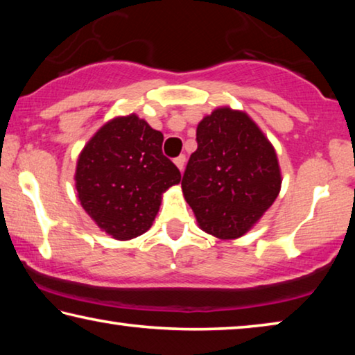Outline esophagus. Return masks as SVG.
Returning <instances> with one entry per match:
<instances>
[{
  "mask_svg": "<svg viewBox=\"0 0 355 355\" xmlns=\"http://www.w3.org/2000/svg\"><path fill=\"white\" fill-rule=\"evenodd\" d=\"M173 163H175V166L180 169V172H182L184 169V164H186V156L184 155L177 156V158L173 159Z\"/></svg>",
  "mask_w": 355,
  "mask_h": 355,
  "instance_id": "esophagus-1",
  "label": "esophagus"
}]
</instances>
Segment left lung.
Instances as JSON below:
<instances>
[{
    "label": "left lung",
    "instance_id": "8db88e82",
    "mask_svg": "<svg viewBox=\"0 0 355 355\" xmlns=\"http://www.w3.org/2000/svg\"><path fill=\"white\" fill-rule=\"evenodd\" d=\"M280 188L275 148L248 112L219 106L200 120L182 182L200 230L222 241L244 236Z\"/></svg>",
    "mask_w": 355,
    "mask_h": 355
}]
</instances>
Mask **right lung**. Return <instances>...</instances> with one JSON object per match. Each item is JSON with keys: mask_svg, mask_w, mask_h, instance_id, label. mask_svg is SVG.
Listing matches in <instances>:
<instances>
[{"mask_svg": "<svg viewBox=\"0 0 355 355\" xmlns=\"http://www.w3.org/2000/svg\"><path fill=\"white\" fill-rule=\"evenodd\" d=\"M163 139L161 131L131 112L101 125L78 155V200L100 230L117 241L146 233L164 192L182 180L163 155Z\"/></svg>", "mask_w": 355, "mask_h": 355, "instance_id": "right-lung-1", "label": "right lung"}]
</instances>
